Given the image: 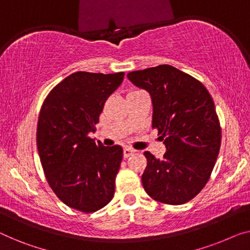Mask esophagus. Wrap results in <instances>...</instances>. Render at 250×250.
I'll return each instance as SVG.
<instances>
[{
    "instance_id": "34e87169",
    "label": "esophagus",
    "mask_w": 250,
    "mask_h": 250,
    "mask_svg": "<svg viewBox=\"0 0 250 250\" xmlns=\"http://www.w3.org/2000/svg\"><path fill=\"white\" fill-rule=\"evenodd\" d=\"M133 152H135V150H133V149L129 148V147H125L124 149V157L125 158H128L129 156H131L133 154Z\"/></svg>"
}]
</instances>
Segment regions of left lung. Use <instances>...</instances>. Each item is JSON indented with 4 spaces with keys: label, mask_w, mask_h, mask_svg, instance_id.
Instances as JSON below:
<instances>
[{
    "label": "left lung",
    "mask_w": 250,
    "mask_h": 250,
    "mask_svg": "<svg viewBox=\"0 0 250 250\" xmlns=\"http://www.w3.org/2000/svg\"><path fill=\"white\" fill-rule=\"evenodd\" d=\"M126 77L150 95L152 128L163 135L166 147L162 159L145 151V191L158 202L186 203L207 184L220 150L213 100L202 83L169 65L135 70Z\"/></svg>",
    "instance_id": "obj_1"
}]
</instances>
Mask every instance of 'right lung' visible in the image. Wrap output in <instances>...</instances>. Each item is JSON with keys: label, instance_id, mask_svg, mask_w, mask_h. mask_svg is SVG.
<instances>
[{"label": "right lung", "instance_id": "1", "mask_svg": "<svg viewBox=\"0 0 250 250\" xmlns=\"http://www.w3.org/2000/svg\"><path fill=\"white\" fill-rule=\"evenodd\" d=\"M124 77V72L73 73L51 89L40 110L37 147L48 183L66 206L85 213L105 207L114 195L124 149L103 146L88 135Z\"/></svg>", "mask_w": 250, "mask_h": 250}]
</instances>
